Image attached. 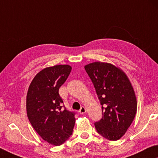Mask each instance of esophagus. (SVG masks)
Wrapping results in <instances>:
<instances>
[{
    "label": "esophagus",
    "mask_w": 158,
    "mask_h": 158,
    "mask_svg": "<svg viewBox=\"0 0 158 158\" xmlns=\"http://www.w3.org/2000/svg\"><path fill=\"white\" fill-rule=\"evenodd\" d=\"M86 112V109L85 106H81V110H79V113L81 114H85Z\"/></svg>",
    "instance_id": "1"
}]
</instances>
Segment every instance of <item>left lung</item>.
Segmentation results:
<instances>
[{
  "label": "left lung",
  "instance_id": "obj_1",
  "mask_svg": "<svg viewBox=\"0 0 158 158\" xmlns=\"http://www.w3.org/2000/svg\"><path fill=\"white\" fill-rule=\"evenodd\" d=\"M85 69L102 110V117L94 123L97 131L108 140H118L129 128L137 111L131 84L124 73L110 64L94 62Z\"/></svg>",
  "mask_w": 158,
  "mask_h": 158
}]
</instances>
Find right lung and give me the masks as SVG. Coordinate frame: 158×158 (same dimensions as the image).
<instances>
[{"label": "right lung", "mask_w": 158, "mask_h": 158, "mask_svg": "<svg viewBox=\"0 0 158 158\" xmlns=\"http://www.w3.org/2000/svg\"><path fill=\"white\" fill-rule=\"evenodd\" d=\"M71 67L57 65L43 69L35 77L27 94V114L34 129L54 145L65 143L72 135L76 112L66 110L59 95Z\"/></svg>", "instance_id": "obj_1"}]
</instances>
